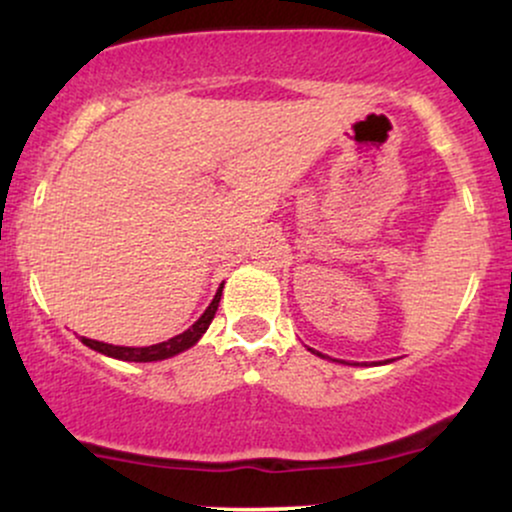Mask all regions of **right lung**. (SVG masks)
<instances>
[{
    "label": "right lung",
    "instance_id": "right-lung-1",
    "mask_svg": "<svg viewBox=\"0 0 512 512\" xmlns=\"http://www.w3.org/2000/svg\"><path fill=\"white\" fill-rule=\"evenodd\" d=\"M221 289L216 291L214 301L209 303V308L204 310V315L199 317L195 325L190 327V330H185L178 337L168 339V342H161V344H154V346H115V344H105V342H96V339H86L81 337V342H84L88 349L98 351V354H105L110 358H120V361H134V363H149V361H163V358H170L175 354H180V351L190 349V346H195L199 339H202V334L207 332V327L211 325V320H214L216 315V308H219V301H221Z\"/></svg>",
    "mask_w": 512,
    "mask_h": 512
}]
</instances>
